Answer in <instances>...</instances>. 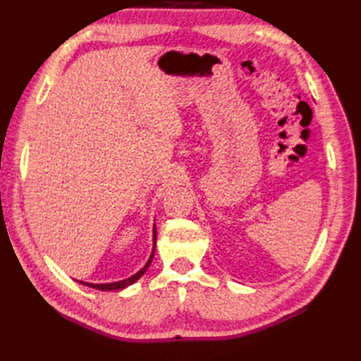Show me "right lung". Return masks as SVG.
<instances>
[{
    "label": "right lung",
    "instance_id": "obj_1",
    "mask_svg": "<svg viewBox=\"0 0 361 361\" xmlns=\"http://www.w3.org/2000/svg\"><path fill=\"white\" fill-rule=\"evenodd\" d=\"M155 247H157V228H153V251H152V255H150V257H149V260H147V264H145L144 268H141V270L137 271L136 274L130 276V278H127V279H124V281L110 282V283H90V282H82V281H79V282L83 283V286H87V287L96 288V290H102V291L122 290V288H126V287H128V286H132V283H135L137 279L141 278V276H142L145 271H147V268L150 267V262L153 260V255H155Z\"/></svg>",
    "mask_w": 361,
    "mask_h": 361
}]
</instances>
